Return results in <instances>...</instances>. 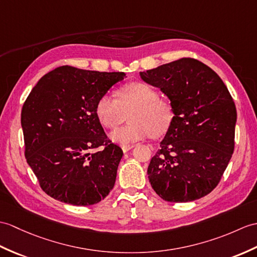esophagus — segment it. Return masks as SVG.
<instances>
[{"mask_svg": "<svg viewBox=\"0 0 257 257\" xmlns=\"http://www.w3.org/2000/svg\"><path fill=\"white\" fill-rule=\"evenodd\" d=\"M134 148V145H128V146H121V149H122V151L123 152H128L130 149H133Z\"/></svg>", "mask_w": 257, "mask_h": 257, "instance_id": "1", "label": "esophagus"}]
</instances>
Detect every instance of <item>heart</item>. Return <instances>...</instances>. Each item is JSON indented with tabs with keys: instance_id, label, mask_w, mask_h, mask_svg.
I'll return each instance as SVG.
<instances>
[{
	"instance_id": "1",
	"label": "heart",
	"mask_w": 257,
	"mask_h": 257,
	"mask_svg": "<svg viewBox=\"0 0 257 257\" xmlns=\"http://www.w3.org/2000/svg\"><path fill=\"white\" fill-rule=\"evenodd\" d=\"M117 99L103 95L96 103L95 112L106 128L121 123L128 112L131 122L111 131L110 139L122 146L147 139L151 135L160 137L169 130L174 112L168 100L159 97L154 87L145 82L126 83L117 89Z\"/></svg>"
}]
</instances>
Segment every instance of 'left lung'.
Here are the masks:
<instances>
[{"label":"left lung","mask_w":257,"mask_h":257,"mask_svg":"<svg viewBox=\"0 0 257 257\" xmlns=\"http://www.w3.org/2000/svg\"><path fill=\"white\" fill-rule=\"evenodd\" d=\"M168 95L174 117L148 168L161 198L187 202L217 187L234 151L236 108L219 75L193 58L140 72Z\"/></svg>","instance_id":"obj_1"}]
</instances>
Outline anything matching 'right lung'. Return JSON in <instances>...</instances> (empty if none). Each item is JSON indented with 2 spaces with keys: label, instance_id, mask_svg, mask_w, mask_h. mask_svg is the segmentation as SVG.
I'll return each mask as SVG.
<instances>
[{
  "label": "right lung",
  "instance_id": "1",
  "mask_svg": "<svg viewBox=\"0 0 257 257\" xmlns=\"http://www.w3.org/2000/svg\"><path fill=\"white\" fill-rule=\"evenodd\" d=\"M124 76L62 65L29 93L21 117L25 157L52 198L91 206L114 187L122 150L107 139L95 107Z\"/></svg>",
  "mask_w": 257,
  "mask_h": 257
}]
</instances>
